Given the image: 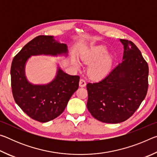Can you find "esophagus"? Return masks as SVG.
<instances>
[{
    "label": "esophagus",
    "instance_id": "obj_1",
    "mask_svg": "<svg viewBox=\"0 0 157 157\" xmlns=\"http://www.w3.org/2000/svg\"><path fill=\"white\" fill-rule=\"evenodd\" d=\"M86 85V82L84 79H80L79 80V86L80 87H84Z\"/></svg>",
    "mask_w": 157,
    "mask_h": 157
}]
</instances>
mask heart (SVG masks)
<instances>
[{"label": "heart", "instance_id": "b5f03b06", "mask_svg": "<svg viewBox=\"0 0 157 157\" xmlns=\"http://www.w3.org/2000/svg\"><path fill=\"white\" fill-rule=\"evenodd\" d=\"M107 51V48L105 46H96L88 52L85 53L82 57V61L87 63H93L105 55ZM74 63L78 67L79 62L78 61L74 60ZM111 64H112V58L107 55L91 66L89 70V75L92 78L96 79L104 78L109 71Z\"/></svg>", "mask_w": 157, "mask_h": 157}]
</instances>
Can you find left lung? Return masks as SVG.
Listing matches in <instances>:
<instances>
[{"label": "left lung", "mask_w": 157, "mask_h": 157, "mask_svg": "<svg viewBox=\"0 0 157 157\" xmlns=\"http://www.w3.org/2000/svg\"><path fill=\"white\" fill-rule=\"evenodd\" d=\"M123 61L104 79L86 84L87 108L92 116L107 123L125 121L134 113L147 95L149 68L132 41L120 39Z\"/></svg>", "instance_id": "8db88e82"}]
</instances>
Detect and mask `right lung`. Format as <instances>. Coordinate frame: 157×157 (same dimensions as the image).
<instances>
[{"mask_svg": "<svg viewBox=\"0 0 157 157\" xmlns=\"http://www.w3.org/2000/svg\"><path fill=\"white\" fill-rule=\"evenodd\" d=\"M67 46L55 41L52 36L40 35L25 45L13 59L11 85L17 104L33 120L46 123L64 111L68 100L79 87V76L58 69L54 80L46 85H33L25 76V64L30 55L67 52Z\"/></svg>", "mask_w": 157, "mask_h": 157, "instance_id": "add662e5", "label": "right lung"}]
</instances>
